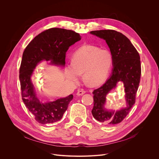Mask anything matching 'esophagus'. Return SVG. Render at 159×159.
<instances>
[{"mask_svg": "<svg viewBox=\"0 0 159 159\" xmlns=\"http://www.w3.org/2000/svg\"><path fill=\"white\" fill-rule=\"evenodd\" d=\"M85 93H86V91L84 90V89H80V90H79L77 91V95H82L83 94H84Z\"/></svg>", "mask_w": 159, "mask_h": 159, "instance_id": "obj_1", "label": "esophagus"}]
</instances>
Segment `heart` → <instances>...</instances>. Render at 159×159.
<instances>
[{"instance_id":"heart-1","label":"heart","mask_w":159,"mask_h":159,"mask_svg":"<svg viewBox=\"0 0 159 159\" xmlns=\"http://www.w3.org/2000/svg\"><path fill=\"white\" fill-rule=\"evenodd\" d=\"M112 62L109 50L93 45L82 46L74 53L72 62L67 66L66 77L70 82L76 83L84 73V80L89 85H100L107 77Z\"/></svg>"}]
</instances>
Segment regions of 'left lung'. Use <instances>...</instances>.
Returning a JSON list of instances; mask_svg holds the SVG:
<instances>
[{"label": "left lung", "instance_id": "obj_1", "mask_svg": "<svg viewBox=\"0 0 159 159\" xmlns=\"http://www.w3.org/2000/svg\"><path fill=\"white\" fill-rule=\"evenodd\" d=\"M90 33L106 41L113 58V70L109 79L93 92V117L105 125L121 122L130 112L135 103L136 93L141 77L140 59L139 52L130 40L122 33L114 30H100ZM119 82L124 84L127 107L114 112L105 110V100L108 93Z\"/></svg>", "mask_w": 159, "mask_h": 159}]
</instances>
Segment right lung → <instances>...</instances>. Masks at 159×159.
I'll return each mask as SVG.
<instances>
[{
	"label": "right lung",
	"instance_id": "right-lung-1",
	"mask_svg": "<svg viewBox=\"0 0 159 159\" xmlns=\"http://www.w3.org/2000/svg\"><path fill=\"white\" fill-rule=\"evenodd\" d=\"M80 39V34L75 31L51 28L34 37L23 52L19 69L22 98L39 124L47 125L59 121L73 99V95L50 102H40L31 81L34 69L42 61H50L52 64L64 66L69 48Z\"/></svg>",
	"mask_w": 159,
	"mask_h": 159
}]
</instances>
